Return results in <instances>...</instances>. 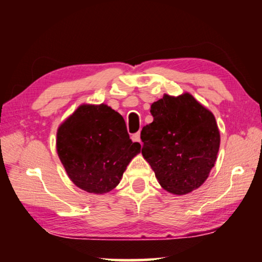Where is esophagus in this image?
<instances>
[{"mask_svg":"<svg viewBox=\"0 0 262 262\" xmlns=\"http://www.w3.org/2000/svg\"><path fill=\"white\" fill-rule=\"evenodd\" d=\"M132 139H133V141L140 142V143H142V142H141V134H140V133H136V134L133 135Z\"/></svg>","mask_w":262,"mask_h":262,"instance_id":"1","label":"esophagus"}]
</instances>
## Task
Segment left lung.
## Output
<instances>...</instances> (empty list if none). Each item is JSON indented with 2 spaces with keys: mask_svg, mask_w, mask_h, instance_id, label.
Wrapping results in <instances>:
<instances>
[{
  "mask_svg": "<svg viewBox=\"0 0 262 262\" xmlns=\"http://www.w3.org/2000/svg\"><path fill=\"white\" fill-rule=\"evenodd\" d=\"M154 121L142 128V155L164 189L184 195L205 183L217 159L214 114L190 94L164 95L151 105Z\"/></svg>",
  "mask_w": 262,
  "mask_h": 262,
  "instance_id": "1",
  "label": "left lung"
}]
</instances>
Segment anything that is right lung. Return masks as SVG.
Here are the masks:
<instances>
[{
    "instance_id": "obj_1",
    "label": "right lung",
    "mask_w": 262,
    "mask_h": 262,
    "mask_svg": "<svg viewBox=\"0 0 262 262\" xmlns=\"http://www.w3.org/2000/svg\"><path fill=\"white\" fill-rule=\"evenodd\" d=\"M141 150L128 135L123 118L105 104H83L62 122L56 151L73 183L89 193L117 187L130 161Z\"/></svg>"
}]
</instances>
